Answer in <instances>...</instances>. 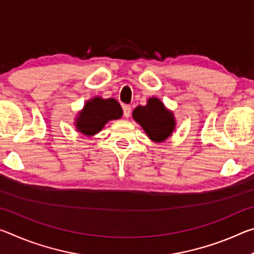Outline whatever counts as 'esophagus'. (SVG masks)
Masks as SVG:
<instances>
[{
    "label": "esophagus",
    "instance_id": "obj_1",
    "mask_svg": "<svg viewBox=\"0 0 254 254\" xmlns=\"http://www.w3.org/2000/svg\"><path fill=\"white\" fill-rule=\"evenodd\" d=\"M131 111H132V109H131L130 105H123V115H124V118H127V119L130 118Z\"/></svg>",
    "mask_w": 254,
    "mask_h": 254
}]
</instances>
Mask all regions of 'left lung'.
Listing matches in <instances>:
<instances>
[{
    "label": "left lung",
    "instance_id": "1",
    "mask_svg": "<svg viewBox=\"0 0 254 254\" xmlns=\"http://www.w3.org/2000/svg\"><path fill=\"white\" fill-rule=\"evenodd\" d=\"M132 117L156 142L165 141L175 128L173 113L166 110L161 101L156 97L150 98L145 106L135 107Z\"/></svg>",
    "mask_w": 254,
    "mask_h": 254
}]
</instances>
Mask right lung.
I'll return each instance as SVG.
<instances>
[{
    "instance_id": "right-lung-1",
    "label": "right lung",
    "mask_w": 254,
    "mask_h": 254,
    "mask_svg": "<svg viewBox=\"0 0 254 254\" xmlns=\"http://www.w3.org/2000/svg\"><path fill=\"white\" fill-rule=\"evenodd\" d=\"M122 107L114 98L103 100L95 97L88 101L83 112L77 119V130L86 135H93L100 132L110 120H117L122 117Z\"/></svg>"
}]
</instances>
